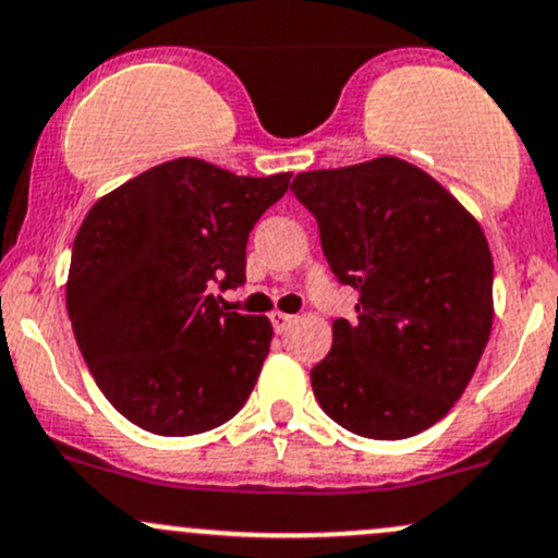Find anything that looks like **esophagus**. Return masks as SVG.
<instances>
[{
    "label": "esophagus",
    "instance_id": "1",
    "mask_svg": "<svg viewBox=\"0 0 558 558\" xmlns=\"http://www.w3.org/2000/svg\"><path fill=\"white\" fill-rule=\"evenodd\" d=\"M291 324H294V315H289V313H272V328L278 333H283L286 328H289Z\"/></svg>",
    "mask_w": 558,
    "mask_h": 558
}]
</instances>
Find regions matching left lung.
Returning <instances> with one entry per match:
<instances>
[{
    "instance_id": "obj_1",
    "label": "left lung",
    "mask_w": 558,
    "mask_h": 558,
    "mask_svg": "<svg viewBox=\"0 0 558 558\" xmlns=\"http://www.w3.org/2000/svg\"><path fill=\"white\" fill-rule=\"evenodd\" d=\"M328 267L357 291V320L310 372L320 409L377 441L447 417L489 342L492 254L478 221L433 175L398 157L299 173Z\"/></svg>"
}]
</instances>
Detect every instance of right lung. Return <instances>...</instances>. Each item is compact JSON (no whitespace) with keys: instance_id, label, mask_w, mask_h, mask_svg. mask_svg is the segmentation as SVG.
<instances>
[{"instance_id":"right-lung-1","label":"right lung","mask_w":558,"mask_h":558,"mask_svg":"<svg viewBox=\"0 0 558 558\" xmlns=\"http://www.w3.org/2000/svg\"><path fill=\"white\" fill-rule=\"evenodd\" d=\"M291 173L234 175L162 162L87 210L66 310L107 401L157 436H195L243 409L272 342L264 315L227 313L214 289L245 280V243Z\"/></svg>"}]
</instances>
